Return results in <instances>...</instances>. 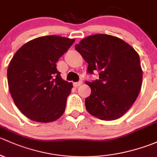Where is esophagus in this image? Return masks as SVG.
I'll list each match as a JSON object with an SVG mask.
<instances>
[{
  "mask_svg": "<svg viewBox=\"0 0 157 157\" xmlns=\"http://www.w3.org/2000/svg\"><path fill=\"white\" fill-rule=\"evenodd\" d=\"M82 81H79V82H74L73 85L75 87H78L80 85H82Z\"/></svg>",
  "mask_w": 157,
  "mask_h": 157,
  "instance_id": "obj_1",
  "label": "esophagus"
}]
</instances>
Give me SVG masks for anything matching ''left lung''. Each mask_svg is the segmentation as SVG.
Returning a JSON list of instances; mask_svg holds the SVG:
<instances>
[{"label": "left lung", "mask_w": 157, "mask_h": 157, "mask_svg": "<svg viewBox=\"0 0 157 157\" xmlns=\"http://www.w3.org/2000/svg\"><path fill=\"white\" fill-rule=\"evenodd\" d=\"M88 63L87 72L99 78L86 82L90 94L85 106L92 116L110 121L123 116L138 98L142 69L138 53L128 44L112 35L98 34L84 38L75 47Z\"/></svg>", "instance_id": "8db88e82"}]
</instances>
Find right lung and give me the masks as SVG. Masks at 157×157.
Here are the masks:
<instances>
[{"label":"right lung","instance_id":"1","mask_svg":"<svg viewBox=\"0 0 157 157\" xmlns=\"http://www.w3.org/2000/svg\"><path fill=\"white\" fill-rule=\"evenodd\" d=\"M74 41L56 35L39 37L13 56L7 69L9 90L16 106L29 119L46 123L63 114L72 84L61 78L56 63Z\"/></svg>","mask_w":157,"mask_h":157}]
</instances>
